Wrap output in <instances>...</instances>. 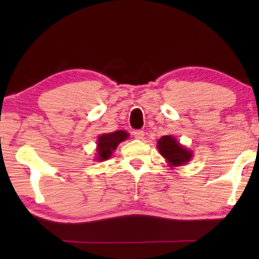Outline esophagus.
<instances>
[{
    "label": "esophagus",
    "instance_id": "34e87169",
    "mask_svg": "<svg viewBox=\"0 0 259 259\" xmlns=\"http://www.w3.org/2000/svg\"><path fill=\"white\" fill-rule=\"evenodd\" d=\"M134 137L136 139H143L144 138V135H145V133H144L143 130H134Z\"/></svg>",
    "mask_w": 259,
    "mask_h": 259
}]
</instances>
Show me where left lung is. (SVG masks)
I'll use <instances>...</instances> for the list:
<instances>
[{
  "label": "left lung",
  "instance_id": "left-lung-1",
  "mask_svg": "<svg viewBox=\"0 0 259 259\" xmlns=\"http://www.w3.org/2000/svg\"><path fill=\"white\" fill-rule=\"evenodd\" d=\"M157 150L160 154L164 157L170 166H181L187 164L192 159V151H188L177 142L172 136H163L157 140Z\"/></svg>",
  "mask_w": 259,
  "mask_h": 259
}]
</instances>
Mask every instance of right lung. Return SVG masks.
<instances>
[{
	"mask_svg": "<svg viewBox=\"0 0 259 259\" xmlns=\"http://www.w3.org/2000/svg\"><path fill=\"white\" fill-rule=\"evenodd\" d=\"M129 137L123 130H117L111 134L100 135L97 139V156L96 160L105 161L111 157L112 153L116 150L117 145Z\"/></svg>",
	"mask_w": 259,
	"mask_h": 259,
	"instance_id": "1",
	"label": "right lung"
}]
</instances>
